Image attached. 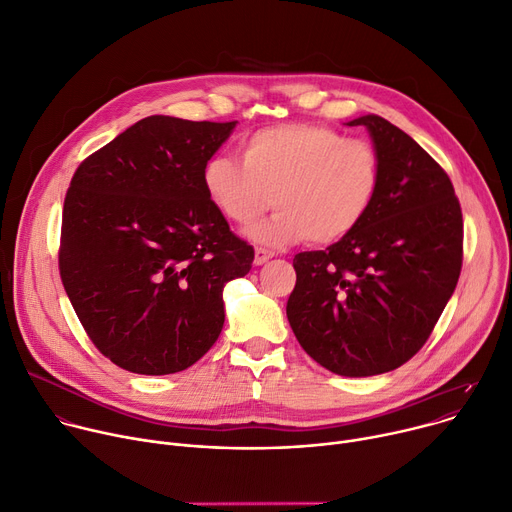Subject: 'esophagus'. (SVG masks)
<instances>
[{"label":"esophagus","mask_w":512,"mask_h":512,"mask_svg":"<svg viewBox=\"0 0 512 512\" xmlns=\"http://www.w3.org/2000/svg\"><path fill=\"white\" fill-rule=\"evenodd\" d=\"M271 257H273V253H271V251L257 247V249H255V259H253V263H255V265H265Z\"/></svg>","instance_id":"1"}]
</instances>
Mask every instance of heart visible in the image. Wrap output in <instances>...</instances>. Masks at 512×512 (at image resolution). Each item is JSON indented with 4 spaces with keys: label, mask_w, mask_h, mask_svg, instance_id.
Listing matches in <instances>:
<instances>
[{
    "label": "heart",
    "mask_w": 512,
    "mask_h": 512,
    "mask_svg": "<svg viewBox=\"0 0 512 512\" xmlns=\"http://www.w3.org/2000/svg\"><path fill=\"white\" fill-rule=\"evenodd\" d=\"M204 190L224 218L253 224L273 204V218L249 230L263 247L308 239L331 245L367 218L376 204L382 167L361 138L308 122L261 128L245 138L243 161L216 155L204 165Z\"/></svg>",
    "instance_id": "obj_1"
}]
</instances>
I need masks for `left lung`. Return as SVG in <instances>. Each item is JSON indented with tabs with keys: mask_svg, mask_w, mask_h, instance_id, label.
Listing matches in <instances>:
<instances>
[{
	"mask_svg": "<svg viewBox=\"0 0 512 512\" xmlns=\"http://www.w3.org/2000/svg\"><path fill=\"white\" fill-rule=\"evenodd\" d=\"M382 183L367 218L294 257L286 314L302 349L337 376L386 374L421 349L461 271L463 220L447 173L404 130L365 114Z\"/></svg>",
	"mask_w": 512,
	"mask_h": 512,
	"instance_id": "1",
	"label": "left lung"
}]
</instances>
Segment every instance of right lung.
I'll use <instances>...</instances> for the list:
<instances>
[{"instance_id":"right-lung-1","label":"right lung","mask_w":512,"mask_h":512,"mask_svg":"<svg viewBox=\"0 0 512 512\" xmlns=\"http://www.w3.org/2000/svg\"><path fill=\"white\" fill-rule=\"evenodd\" d=\"M237 122L138 120L75 171L59 269L94 345L143 376L188 369L216 343L222 290L253 247L230 232L202 173Z\"/></svg>"}]
</instances>
